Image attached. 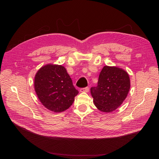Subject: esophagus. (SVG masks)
<instances>
[{
	"mask_svg": "<svg viewBox=\"0 0 159 159\" xmlns=\"http://www.w3.org/2000/svg\"><path fill=\"white\" fill-rule=\"evenodd\" d=\"M80 91L81 93H88L89 91V87H84V88H81Z\"/></svg>",
	"mask_w": 159,
	"mask_h": 159,
	"instance_id": "obj_1",
	"label": "esophagus"
}]
</instances>
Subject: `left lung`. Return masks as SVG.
<instances>
[{"label": "left lung", "mask_w": 159, "mask_h": 159, "mask_svg": "<svg viewBox=\"0 0 159 159\" xmlns=\"http://www.w3.org/2000/svg\"><path fill=\"white\" fill-rule=\"evenodd\" d=\"M130 88L128 73L116 66H104L100 72L98 85L90 88V93L98 109L111 112L126 99Z\"/></svg>", "instance_id": "1"}]
</instances>
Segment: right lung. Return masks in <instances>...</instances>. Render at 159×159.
I'll return each mask as SVG.
<instances>
[{"instance_id":"right-lung-1","label":"right lung","mask_w":159,"mask_h":159,"mask_svg":"<svg viewBox=\"0 0 159 159\" xmlns=\"http://www.w3.org/2000/svg\"><path fill=\"white\" fill-rule=\"evenodd\" d=\"M34 85L42 104L56 112L69 108L79 94L70 75L61 65L49 64L41 67L35 75Z\"/></svg>"}]
</instances>
